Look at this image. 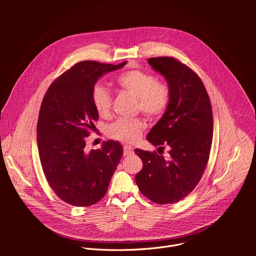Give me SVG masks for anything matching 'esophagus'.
I'll list each match as a JSON object with an SVG mask.
<instances>
[{
    "instance_id": "1",
    "label": "esophagus",
    "mask_w": 256,
    "mask_h": 256,
    "mask_svg": "<svg viewBox=\"0 0 256 256\" xmlns=\"http://www.w3.org/2000/svg\"><path fill=\"white\" fill-rule=\"evenodd\" d=\"M132 153H134V150H132L130 146H124V155H132Z\"/></svg>"
}]
</instances>
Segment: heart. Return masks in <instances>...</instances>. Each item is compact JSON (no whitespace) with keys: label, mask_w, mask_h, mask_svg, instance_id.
<instances>
[{"label":"heart","mask_w":256,"mask_h":256,"mask_svg":"<svg viewBox=\"0 0 256 256\" xmlns=\"http://www.w3.org/2000/svg\"><path fill=\"white\" fill-rule=\"evenodd\" d=\"M116 85L124 91L136 98V110H140L149 118H160L168 107L170 91L168 86L140 70H128L122 72L116 79ZM92 103L100 116L107 118L110 114L112 96L104 86L95 85L92 90ZM144 122L140 118H120L107 128L109 138L122 142H134L140 138Z\"/></svg>","instance_id":"heart-1"}]
</instances>
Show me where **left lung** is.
<instances>
[{
    "mask_svg": "<svg viewBox=\"0 0 256 256\" xmlns=\"http://www.w3.org/2000/svg\"><path fill=\"white\" fill-rule=\"evenodd\" d=\"M151 66L165 77L170 100L147 140L169 148L167 158L136 149L142 168L136 175L140 192L153 202L168 204L186 198L206 167L212 142V112L204 83L196 72L169 56L151 58Z\"/></svg>",
    "mask_w": 256,
    "mask_h": 256,
    "instance_id": "1",
    "label": "left lung"
}]
</instances>
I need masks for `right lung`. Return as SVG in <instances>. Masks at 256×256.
Masks as SVG:
<instances>
[{"label": "right lung", "instance_id": "obj_1", "mask_svg": "<svg viewBox=\"0 0 256 256\" xmlns=\"http://www.w3.org/2000/svg\"><path fill=\"white\" fill-rule=\"evenodd\" d=\"M126 62H80L56 79L44 97L36 128L40 163L52 190L72 206L99 202L122 157V146L116 140L91 151L85 146L99 118L91 98L94 85Z\"/></svg>", "mask_w": 256, "mask_h": 256}]
</instances>
